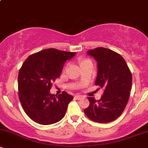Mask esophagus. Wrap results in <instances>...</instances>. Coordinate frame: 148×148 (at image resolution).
I'll list each match as a JSON object with an SVG mask.
<instances>
[{
    "label": "esophagus",
    "instance_id": "esophagus-1",
    "mask_svg": "<svg viewBox=\"0 0 148 148\" xmlns=\"http://www.w3.org/2000/svg\"><path fill=\"white\" fill-rule=\"evenodd\" d=\"M84 97L83 96V95H76V96H75V98L76 99H81V98H84Z\"/></svg>",
    "mask_w": 148,
    "mask_h": 148
}]
</instances>
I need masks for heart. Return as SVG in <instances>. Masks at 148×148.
Here are the masks:
<instances>
[{"mask_svg":"<svg viewBox=\"0 0 148 148\" xmlns=\"http://www.w3.org/2000/svg\"><path fill=\"white\" fill-rule=\"evenodd\" d=\"M88 61H90V60H82V61H81V63H83V62H88Z\"/></svg>","mask_w":148,"mask_h":148,"instance_id":"obj_1","label":"heart"}]
</instances>
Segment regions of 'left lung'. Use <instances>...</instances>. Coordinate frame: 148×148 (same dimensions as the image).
I'll list each match as a JSON object with an SVG mask.
<instances>
[{"mask_svg":"<svg viewBox=\"0 0 148 148\" xmlns=\"http://www.w3.org/2000/svg\"><path fill=\"white\" fill-rule=\"evenodd\" d=\"M97 62L96 86L103 88L99 100L88 97L90 105L85 114L92 121L107 123L123 113L132 90V76L128 66L120 54L110 49L99 47L87 51Z\"/></svg>","mask_w":148,"mask_h":148,"instance_id":"1","label":"left lung"}]
</instances>
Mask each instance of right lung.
Here are the masks:
<instances>
[{
	"label": "right lung",
	"mask_w": 148,
	"mask_h": 148,
	"mask_svg": "<svg viewBox=\"0 0 148 148\" xmlns=\"http://www.w3.org/2000/svg\"><path fill=\"white\" fill-rule=\"evenodd\" d=\"M76 54L56 49H45L30 56L22 64L18 76V97L25 113L35 123L51 125L65 115L73 96L66 92L56 96L51 94L50 90L64 62Z\"/></svg>",
	"instance_id": "right-lung-1"
}]
</instances>
